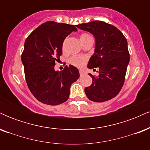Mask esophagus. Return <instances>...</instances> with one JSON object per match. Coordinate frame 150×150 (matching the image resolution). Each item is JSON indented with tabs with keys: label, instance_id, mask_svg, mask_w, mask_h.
<instances>
[{
	"label": "esophagus",
	"instance_id": "34e87169",
	"mask_svg": "<svg viewBox=\"0 0 150 150\" xmlns=\"http://www.w3.org/2000/svg\"><path fill=\"white\" fill-rule=\"evenodd\" d=\"M85 74V73H84V71H82V70H80V76H82V75Z\"/></svg>",
	"mask_w": 150,
	"mask_h": 150
}]
</instances>
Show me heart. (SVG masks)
I'll list each match as a JSON object with an SVG mask.
<instances>
[{
  "mask_svg": "<svg viewBox=\"0 0 150 150\" xmlns=\"http://www.w3.org/2000/svg\"><path fill=\"white\" fill-rule=\"evenodd\" d=\"M80 41L81 42H84L86 39H89V38H92L90 37V35H89L87 33H82L80 35ZM87 61V58L86 56H74L73 57H71L69 60V63L70 64H72L74 66L77 67V68H81L82 67H84L86 64Z\"/></svg>",
  "mask_w": 150,
  "mask_h": 150,
  "instance_id": "b5f03b06",
  "label": "heart"
}]
</instances>
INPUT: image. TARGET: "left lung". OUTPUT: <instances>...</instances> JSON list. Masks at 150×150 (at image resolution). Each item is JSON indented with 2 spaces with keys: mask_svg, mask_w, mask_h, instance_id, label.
Segmentation results:
<instances>
[{
  "mask_svg": "<svg viewBox=\"0 0 150 150\" xmlns=\"http://www.w3.org/2000/svg\"><path fill=\"white\" fill-rule=\"evenodd\" d=\"M87 31L96 40L94 53L87 67L99 68V76L92 74V83L85 92L89 100L103 102L115 97L124 84L127 67L130 61L128 42L116 27L102 21H92L76 25Z\"/></svg>",
  "mask_w": 150,
  "mask_h": 150,
  "instance_id": "1",
  "label": "left lung"
}]
</instances>
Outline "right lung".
Segmentation results:
<instances>
[{"instance_id":"right-lung-1","label":"right lung","mask_w":150,"mask_h":150,"mask_svg":"<svg viewBox=\"0 0 150 150\" xmlns=\"http://www.w3.org/2000/svg\"><path fill=\"white\" fill-rule=\"evenodd\" d=\"M73 31L74 25L48 21L35 29L26 39L22 62L27 85L38 101L43 104L58 105L68 100L70 86L80 77L73 65L56 71L60 61L64 39Z\"/></svg>"}]
</instances>
